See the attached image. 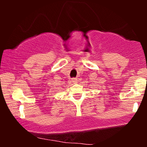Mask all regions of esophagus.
I'll return each instance as SVG.
<instances>
[{
	"label": "esophagus",
	"instance_id": "obj_1",
	"mask_svg": "<svg viewBox=\"0 0 147 147\" xmlns=\"http://www.w3.org/2000/svg\"><path fill=\"white\" fill-rule=\"evenodd\" d=\"M72 82L73 84H77V82H78V81H77V78H73V79H72Z\"/></svg>",
	"mask_w": 147,
	"mask_h": 147
}]
</instances>
